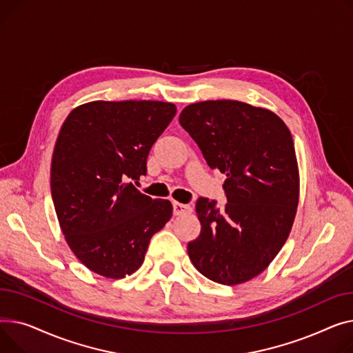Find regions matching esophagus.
<instances>
[{
	"label": "esophagus",
	"mask_w": 353,
	"mask_h": 353,
	"mask_svg": "<svg viewBox=\"0 0 353 353\" xmlns=\"http://www.w3.org/2000/svg\"><path fill=\"white\" fill-rule=\"evenodd\" d=\"M172 206H174V215H182V214H188L192 211L190 205H185V203H181L176 201L172 203Z\"/></svg>",
	"instance_id": "obj_1"
}]
</instances>
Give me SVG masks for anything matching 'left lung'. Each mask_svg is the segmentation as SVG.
I'll list each match as a JSON object with an SVG mask.
<instances>
[{"label":"left lung","mask_w":353,"mask_h":353,"mask_svg":"<svg viewBox=\"0 0 353 353\" xmlns=\"http://www.w3.org/2000/svg\"><path fill=\"white\" fill-rule=\"evenodd\" d=\"M182 128L211 170L226 175V203L199 198V236L188 243L194 266L208 279L238 285L274 261L292 230L299 201L294 139L272 111L241 101H202L185 107Z\"/></svg>","instance_id":"obj_1"}]
</instances>
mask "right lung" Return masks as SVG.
<instances>
[{
  "label": "right lung",
  "instance_id": "obj_1",
  "mask_svg": "<svg viewBox=\"0 0 353 353\" xmlns=\"http://www.w3.org/2000/svg\"><path fill=\"white\" fill-rule=\"evenodd\" d=\"M176 107L162 101H92L71 111L51 162V195L62 234L92 272L121 279L142 265L150 241L171 216L168 199H152L131 181Z\"/></svg>",
  "mask_w": 353,
  "mask_h": 353
}]
</instances>
